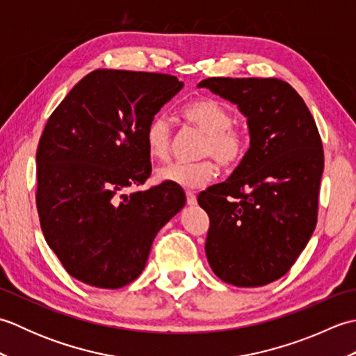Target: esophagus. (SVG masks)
Here are the masks:
<instances>
[{
    "label": "esophagus",
    "instance_id": "1",
    "mask_svg": "<svg viewBox=\"0 0 356 356\" xmlns=\"http://www.w3.org/2000/svg\"><path fill=\"white\" fill-rule=\"evenodd\" d=\"M186 203H188V205H190V207L197 205V199H195L194 193H191V191H186Z\"/></svg>",
    "mask_w": 356,
    "mask_h": 356
}]
</instances>
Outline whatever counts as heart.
Segmentation results:
<instances>
[{
	"instance_id": "obj_1",
	"label": "heart",
	"mask_w": 356,
	"mask_h": 356,
	"mask_svg": "<svg viewBox=\"0 0 356 356\" xmlns=\"http://www.w3.org/2000/svg\"><path fill=\"white\" fill-rule=\"evenodd\" d=\"M182 116L195 130L205 134L200 156H211L225 168L236 166L245 157L248 138L243 130L232 127V113L222 102L211 97L195 99L182 108ZM172 128L170 119L157 115L147 127L145 142L148 153L157 161L170 156ZM216 176L213 161L195 163L174 162L156 171V180L161 184H172L182 188H200Z\"/></svg>"
}]
</instances>
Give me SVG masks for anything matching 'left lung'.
Segmentation results:
<instances>
[{
  "label": "left lung",
  "mask_w": 356,
  "mask_h": 356,
  "mask_svg": "<svg viewBox=\"0 0 356 356\" xmlns=\"http://www.w3.org/2000/svg\"><path fill=\"white\" fill-rule=\"evenodd\" d=\"M197 87L237 105L249 131L237 168L197 197L209 217L208 263L225 283L264 286L291 269L315 229L324 170L318 128L282 79L208 78Z\"/></svg>",
  "instance_id": "left-lung-1"
}]
</instances>
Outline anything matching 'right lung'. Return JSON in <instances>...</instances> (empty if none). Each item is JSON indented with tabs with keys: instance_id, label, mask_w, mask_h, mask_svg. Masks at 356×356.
Returning a JSON list of instances; mask_svg holds the SVG:
<instances>
[{
	"instance_id": "add662e5",
	"label": "right lung",
	"mask_w": 356,
	"mask_h": 356,
	"mask_svg": "<svg viewBox=\"0 0 356 356\" xmlns=\"http://www.w3.org/2000/svg\"><path fill=\"white\" fill-rule=\"evenodd\" d=\"M182 88L170 74L101 69L49 118L36 151L38 214L47 245L79 282H134L157 232L185 207L172 184L127 194L151 174L148 124Z\"/></svg>"
}]
</instances>
